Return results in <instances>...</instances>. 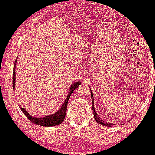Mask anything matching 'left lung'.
Listing matches in <instances>:
<instances>
[{"label":"left lung","instance_id":"left-lung-1","mask_svg":"<svg viewBox=\"0 0 155 155\" xmlns=\"http://www.w3.org/2000/svg\"><path fill=\"white\" fill-rule=\"evenodd\" d=\"M91 90V88H90ZM91 100H92V110H93V114L94 115V119L96 120L97 122L98 123V124H101V125H104V126H107V127H112L113 125H115L114 124H111V123L109 122H106V121H104V120L102 119V118H100L99 115H97V113L96 110H95V108H94V96H93V93H92V91L91 90Z\"/></svg>","mask_w":155,"mask_h":155}]
</instances>
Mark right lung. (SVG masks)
Wrapping results in <instances>:
<instances>
[{
	"mask_svg": "<svg viewBox=\"0 0 155 155\" xmlns=\"http://www.w3.org/2000/svg\"><path fill=\"white\" fill-rule=\"evenodd\" d=\"M16 62H17V58L15 60V63H14V68H13V73H12V87L13 89H15V68H16ZM81 82H75L74 83H73L71 85V86H70L68 90V94L67 98L65 99L63 105L61 107L60 109L54 114H51V115H46L44 117H38L32 116L29 112H28L23 108L20 107V109L21 110V112L25 115V116L31 121H32L34 124H37V125L43 126V127H53L56 125H59V124H61L63 122V121L64 120L65 116H66V111H67V107H68V103L69 101V98H70L71 94L79 87V85H81Z\"/></svg>",
	"mask_w": 155,
	"mask_h": 155,
	"instance_id": "1",
	"label": "right lung"
}]
</instances>
